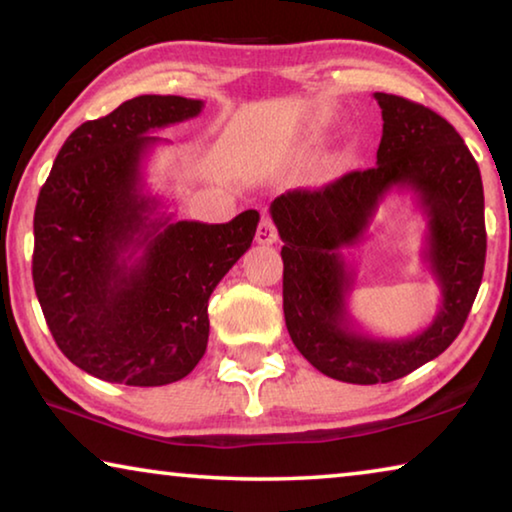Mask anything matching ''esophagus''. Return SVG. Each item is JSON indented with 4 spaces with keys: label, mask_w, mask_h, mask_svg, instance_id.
<instances>
[{
    "label": "esophagus",
    "mask_w": 512,
    "mask_h": 512,
    "mask_svg": "<svg viewBox=\"0 0 512 512\" xmlns=\"http://www.w3.org/2000/svg\"><path fill=\"white\" fill-rule=\"evenodd\" d=\"M255 239H257V244H262V246H273L277 241V228L273 225V221L268 219V216H264V219L259 221Z\"/></svg>",
    "instance_id": "obj_1"
}]
</instances>
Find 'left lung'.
<instances>
[{"mask_svg": "<svg viewBox=\"0 0 512 512\" xmlns=\"http://www.w3.org/2000/svg\"><path fill=\"white\" fill-rule=\"evenodd\" d=\"M375 99L384 119L377 167L271 203L284 241L282 298L293 345L323 375L363 386L395 381L443 354L461 334L485 264L481 171L463 137L420 103L386 92ZM393 188H411L428 216L423 256L441 289L439 314L409 340L363 335L347 311L353 272L342 248L358 243Z\"/></svg>", "mask_w": 512, "mask_h": 512, "instance_id": "8db88e82", "label": "left lung"}]
</instances>
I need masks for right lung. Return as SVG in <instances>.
<instances>
[{"label": "right lung", "mask_w": 512, "mask_h": 512, "mask_svg": "<svg viewBox=\"0 0 512 512\" xmlns=\"http://www.w3.org/2000/svg\"><path fill=\"white\" fill-rule=\"evenodd\" d=\"M203 101L142 94L67 137L33 216V287L60 352L110 384L187 377L210 336L207 300L253 244L259 214L173 221L144 192L151 133Z\"/></svg>", "instance_id": "add662e5"}]
</instances>
